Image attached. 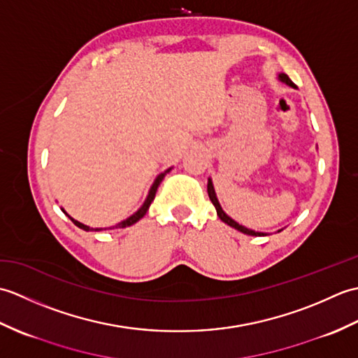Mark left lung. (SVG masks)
Instances as JSON below:
<instances>
[{
  "instance_id": "obj_1",
  "label": "left lung",
  "mask_w": 358,
  "mask_h": 358,
  "mask_svg": "<svg viewBox=\"0 0 358 358\" xmlns=\"http://www.w3.org/2000/svg\"><path fill=\"white\" fill-rule=\"evenodd\" d=\"M278 78H280L281 81H283V83H286V85L292 86V87H296V86L294 85V83L291 81V78H289L286 73H280ZM208 194H209V199H210L212 204H214V206H215L217 214H218V217H220V220H222V222H224L226 224H229L231 227H234V229H237V231H240V232H243V234L255 235V237H260V235H266V234H263V232H255V231L248 229V227L238 224L237 222H234V220H232L231 217H227V215L224 214V210L222 209V206H220V203H218V200H217V195H215V191H214V186H212L210 178H209V181H208Z\"/></svg>"
}]
</instances>
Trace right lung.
Masks as SVG:
<instances>
[{
  "label": "right lung",
  "instance_id": "add662e5",
  "mask_svg": "<svg viewBox=\"0 0 358 358\" xmlns=\"http://www.w3.org/2000/svg\"><path fill=\"white\" fill-rule=\"evenodd\" d=\"M171 169H167L166 172H163V173H159L158 177H157V180L154 181V185H152V187H150V191H149V195H148V199H146V201L143 203V206L135 212L134 215H131L129 217L127 220H124V222H121V223H118L117 226H112V227H109V229H115V227H126V226H132L134 223H136L138 222V220H141L144 215H146V212H148V209H149V206H150V203L154 201V199H155V194H157V189H158V186H159V183H162L163 181V178H164V175L169 172ZM64 212V210H63ZM66 214V212H64ZM72 222H73V224L75 226H78L80 229H85V231H103V229H92V227H89V226H86V224H83V223H80V222H77V220H73L72 217H69Z\"/></svg>",
  "mask_w": 358,
  "mask_h": 358
}]
</instances>
